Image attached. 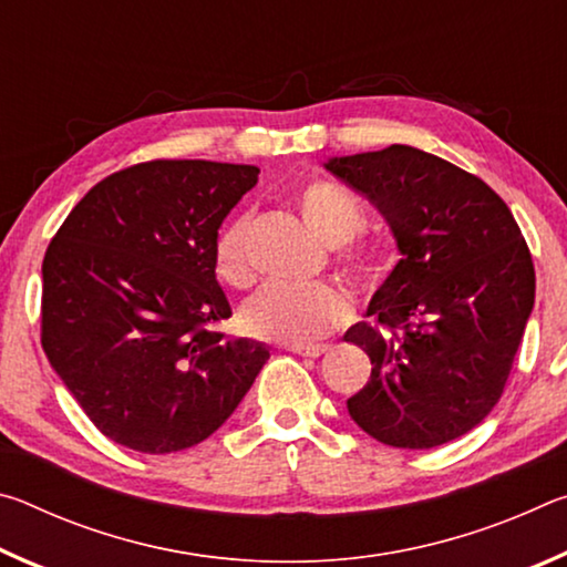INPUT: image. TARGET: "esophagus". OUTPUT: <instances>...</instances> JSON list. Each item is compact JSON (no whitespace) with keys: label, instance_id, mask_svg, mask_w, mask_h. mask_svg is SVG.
<instances>
[{"label":"esophagus","instance_id":"esophagus-1","mask_svg":"<svg viewBox=\"0 0 567 567\" xmlns=\"http://www.w3.org/2000/svg\"><path fill=\"white\" fill-rule=\"evenodd\" d=\"M285 350H290L295 354H302V358H320V354L328 352V348H324V344H302V342L285 344Z\"/></svg>","mask_w":567,"mask_h":567}]
</instances>
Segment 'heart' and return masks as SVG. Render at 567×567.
Instances as JSON below:
<instances>
[{"mask_svg": "<svg viewBox=\"0 0 567 567\" xmlns=\"http://www.w3.org/2000/svg\"><path fill=\"white\" fill-rule=\"evenodd\" d=\"M297 207L315 235L330 247L348 245L364 225L358 199L334 182L315 179L297 192ZM247 219L233 217L219 227L213 245L215 272L223 282L243 287L249 280L245 255ZM350 270L360 280L378 275V260L364 249L348 255ZM352 300L340 285H267L243 307V328L260 340L312 342L320 340L350 318Z\"/></svg>", "mask_w": 567, "mask_h": 567, "instance_id": "heart-1", "label": "heart"}]
</instances>
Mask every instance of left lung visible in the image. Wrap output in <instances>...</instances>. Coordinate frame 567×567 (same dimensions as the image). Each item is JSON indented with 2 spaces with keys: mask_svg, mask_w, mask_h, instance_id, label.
Masks as SVG:
<instances>
[{
  "mask_svg": "<svg viewBox=\"0 0 567 567\" xmlns=\"http://www.w3.org/2000/svg\"><path fill=\"white\" fill-rule=\"evenodd\" d=\"M324 169L380 209L400 252L370 300L375 324L344 332L372 362L350 417L392 447L445 445L503 395L535 302L530 249L483 179L422 150L330 157Z\"/></svg>",
  "mask_w": 567,
  "mask_h": 567,
  "instance_id": "obj_1",
  "label": "left lung"
}]
</instances>
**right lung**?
<instances>
[{"instance_id":"obj_1","label":"right lung","mask_w":567,"mask_h":567,"mask_svg":"<svg viewBox=\"0 0 567 567\" xmlns=\"http://www.w3.org/2000/svg\"><path fill=\"white\" fill-rule=\"evenodd\" d=\"M260 169L155 159L97 182L42 262V348L94 427L137 453L203 443L270 350L227 320L213 245Z\"/></svg>"}]
</instances>
